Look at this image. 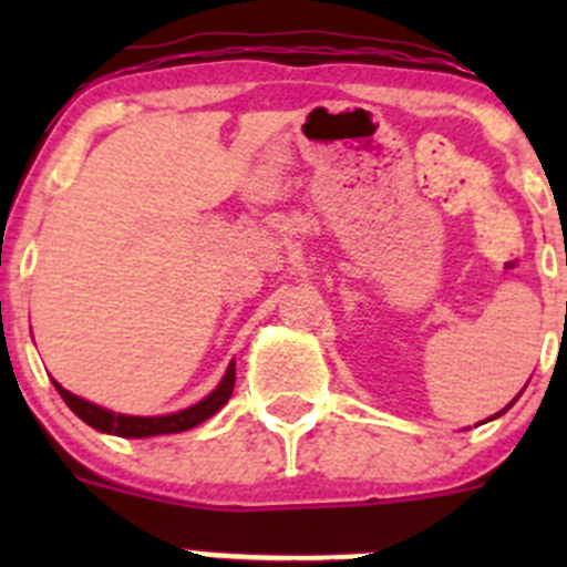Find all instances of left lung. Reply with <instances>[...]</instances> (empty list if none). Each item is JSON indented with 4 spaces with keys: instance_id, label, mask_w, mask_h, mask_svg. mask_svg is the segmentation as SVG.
Here are the masks:
<instances>
[{
    "instance_id": "left-lung-1",
    "label": "left lung",
    "mask_w": 567,
    "mask_h": 567,
    "mask_svg": "<svg viewBox=\"0 0 567 567\" xmlns=\"http://www.w3.org/2000/svg\"><path fill=\"white\" fill-rule=\"evenodd\" d=\"M513 403H516V400H513ZM513 403H511V405H513ZM511 405H505V409H502V411H499V414H494V416H502V414H505V411H507V409H511ZM494 416H491V420H494Z\"/></svg>"
}]
</instances>
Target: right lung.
<instances>
[{
	"label": "right lung",
	"instance_id": "obj_1",
	"mask_svg": "<svg viewBox=\"0 0 567 567\" xmlns=\"http://www.w3.org/2000/svg\"><path fill=\"white\" fill-rule=\"evenodd\" d=\"M56 392L65 400L68 409L79 416L82 422H87L90 427L101 433H112L120 439H147V436H164V433H181L192 431V427L203 425L205 420L216 414L221 405L230 400L233 386H236V362L227 364L225 379L219 381L214 392L208 398H203L199 403L188 405V409L173 411V414H158V416H134V414H114V411L104 409V405H95L90 400L79 398V394L68 392L65 386H60L54 381Z\"/></svg>",
	"mask_w": 567,
	"mask_h": 567
}]
</instances>
